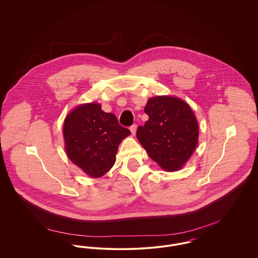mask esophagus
<instances>
[{"mask_svg":"<svg viewBox=\"0 0 258 258\" xmlns=\"http://www.w3.org/2000/svg\"><path fill=\"white\" fill-rule=\"evenodd\" d=\"M136 128H137V125H136V124H133V125L130 127V130H131L132 134L134 135H135V133H136Z\"/></svg>","mask_w":258,"mask_h":258,"instance_id":"1","label":"esophagus"}]
</instances>
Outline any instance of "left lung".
I'll return each mask as SVG.
<instances>
[{"label":"left lung","instance_id":"obj_1","mask_svg":"<svg viewBox=\"0 0 258 258\" xmlns=\"http://www.w3.org/2000/svg\"><path fill=\"white\" fill-rule=\"evenodd\" d=\"M144 125L136 136L149 157L166 171H177L190 158L198 142V123L189 105L174 97L148 100Z\"/></svg>","mask_w":258,"mask_h":258}]
</instances>
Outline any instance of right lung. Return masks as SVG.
Listing matches in <instances>:
<instances>
[{
	"label": "right lung",
	"instance_id": "add662e5",
	"mask_svg": "<svg viewBox=\"0 0 258 258\" xmlns=\"http://www.w3.org/2000/svg\"><path fill=\"white\" fill-rule=\"evenodd\" d=\"M130 135L114 114L101 110L95 102L77 106L63 122L69 159L92 178L110 170L121 141Z\"/></svg>",
	"mask_w": 258,
	"mask_h": 258
}]
</instances>
